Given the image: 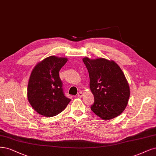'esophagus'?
<instances>
[{
  "mask_svg": "<svg viewBox=\"0 0 156 156\" xmlns=\"http://www.w3.org/2000/svg\"><path fill=\"white\" fill-rule=\"evenodd\" d=\"M83 96V94L81 92H80L77 94V97H79V98H82Z\"/></svg>",
  "mask_w": 156,
  "mask_h": 156,
  "instance_id": "34e87169",
  "label": "esophagus"
}]
</instances>
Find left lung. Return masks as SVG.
Segmentation results:
<instances>
[{
	"mask_svg": "<svg viewBox=\"0 0 156 156\" xmlns=\"http://www.w3.org/2000/svg\"><path fill=\"white\" fill-rule=\"evenodd\" d=\"M83 61L88 69L90 88L94 96L91 110L101 119L110 120L124 111L130 97V87L124 73L114 61L104 58Z\"/></svg>",
	"mask_w": 156,
	"mask_h": 156,
	"instance_id": "obj_1",
	"label": "left lung"
}]
</instances>
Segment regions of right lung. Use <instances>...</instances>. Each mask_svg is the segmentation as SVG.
Returning a JSON list of instances; mask_svg holds the SVG:
<instances>
[{"label": "right lung", "mask_w": 156, "mask_h": 156, "mask_svg": "<svg viewBox=\"0 0 156 156\" xmlns=\"http://www.w3.org/2000/svg\"><path fill=\"white\" fill-rule=\"evenodd\" d=\"M67 61L64 57H48L31 72L28 84V101L32 108L44 117L60 114L71 101L64 95L58 74Z\"/></svg>", "instance_id": "right-lung-1"}]
</instances>
